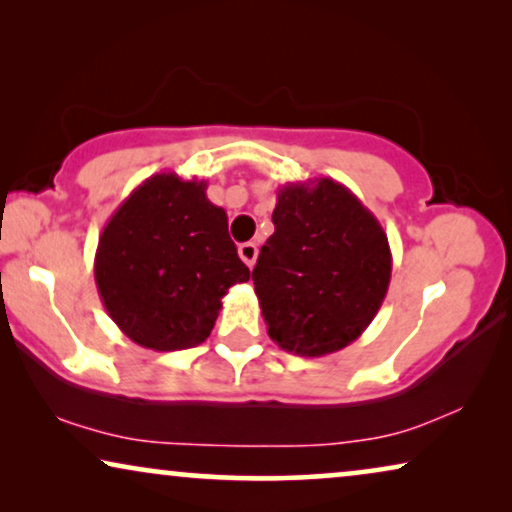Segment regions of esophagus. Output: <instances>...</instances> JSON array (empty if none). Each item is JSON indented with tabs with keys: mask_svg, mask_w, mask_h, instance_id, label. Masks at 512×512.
<instances>
[{
	"mask_svg": "<svg viewBox=\"0 0 512 512\" xmlns=\"http://www.w3.org/2000/svg\"><path fill=\"white\" fill-rule=\"evenodd\" d=\"M237 254H240L244 263H247V268H254L256 256H258V247L254 242H244V244H240V249H237Z\"/></svg>",
	"mask_w": 512,
	"mask_h": 512,
	"instance_id": "1",
	"label": "esophagus"
}]
</instances>
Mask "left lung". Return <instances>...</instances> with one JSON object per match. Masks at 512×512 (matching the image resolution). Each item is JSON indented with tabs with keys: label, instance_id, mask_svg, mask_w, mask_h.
<instances>
[{
	"label": "left lung",
	"instance_id": "obj_1",
	"mask_svg": "<svg viewBox=\"0 0 512 512\" xmlns=\"http://www.w3.org/2000/svg\"><path fill=\"white\" fill-rule=\"evenodd\" d=\"M272 233L251 272L268 335L284 352H340L370 326L391 279L389 240L340 181L277 191Z\"/></svg>",
	"mask_w": 512,
	"mask_h": 512
}]
</instances>
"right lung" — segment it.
<instances>
[{
	"label": "right lung",
	"mask_w": 512,
	"mask_h": 512,
	"mask_svg": "<svg viewBox=\"0 0 512 512\" xmlns=\"http://www.w3.org/2000/svg\"><path fill=\"white\" fill-rule=\"evenodd\" d=\"M249 268L207 181L158 172L111 214L95 251V284L114 324L139 347L177 352L212 333L221 298Z\"/></svg>",
	"instance_id": "obj_1"
}]
</instances>
